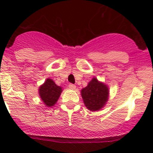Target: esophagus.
Returning <instances> with one entry per match:
<instances>
[{
    "instance_id": "obj_1",
    "label": "esophagus",
    "mask_w": 153,
    "mask_h": 153,
    "mask_svg": "<svg viewBox=\"0 0 153 153\" xmlns=\"http://www.w3.org/2000/svg\"><path fill=\"white\" fill-rule=\"evenodd\" d=\"M68 86H69V88L72 89V90H74V89H76V85L74 84H71V83H70Z\"/></svg>"
}]
</instances>
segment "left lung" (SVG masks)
I'll return each mask as SVG.
<instances>
[{
    "label": "left lung",
    "instance_id": "1",
    "mask_svg": "<svg viewBox=\"0 0 153 153\" xmlns=\"http://www.w3.org/2000/svg\"><path fill=\"white\" fill-rule=\"evenodd\" d=\"M81 96L88 109L91 111H99L108 102L109 88L105 83L94 77L88 85L82 89Z\"/></svg>",
    "mask_w": 153,
    "mask_h": 153
}]
</instances>
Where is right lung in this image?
<instances>
[{"mask_svg":"<svg viewBox=\"0 0 153 153\" xmlns=\"http://www.w3.org/2000/svg\"><path fill=\"white\" fill-rule=\"evenodd\" d=\"M62 92V87L54 82L52 79L48 78L39 88V94L43 103L47 107H52L56 103Z\"/></svg>","mask_w":153,"mask_h":153,"instance_id":"add662e5","label":"right lung"}]
</instances>
